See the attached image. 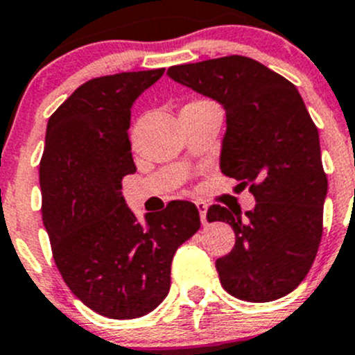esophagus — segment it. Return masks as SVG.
Returning a JSON list of instances; mask_svg holds the SVG:
<instances>
[{
    "label": "esophagus",
    "mask_w": 355,
    "mask_h": 355,
    "mask_svg": "<svg viewBox=\"0 0 355 355\" xmlns=\"http://www.w3.org/2000/svg\"><path fill=\"white\" fill-rule=\"evenodd\" d=\"M196 206H198L199 209V216H200V221H202V225L207 223L206 220V213H207V204L202 202V200H196Z\"/></svg>",
    "instance_id": "obj_1"
}]
</instances>
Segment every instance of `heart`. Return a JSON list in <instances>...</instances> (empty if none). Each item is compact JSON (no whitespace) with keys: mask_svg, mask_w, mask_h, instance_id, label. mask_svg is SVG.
I'll return each mask as SVG.
<instances>
[{"mask_svg":"<svg viewBox=\"0 0 355 355\" xmlns=\"http://www.w3.org/2000/svg\"><path fill=\"white\" fill-rule=\"evenodd\" d=\"M206 103H209V101H204V99H194V101L187 103V105H185V106H184V108H191V106H199V105H206Z\"/></svg>","mask_w":355,"mask_h":355,"instance_id":"1","label":"heart"}]
</instances>
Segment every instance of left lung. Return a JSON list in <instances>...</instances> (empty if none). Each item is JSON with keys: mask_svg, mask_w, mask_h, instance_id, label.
Masks as SVG:
<instances>
[{"mask_svg": "<svg viewBox=\"0 0 355 355\" xmlns=\"http://www.w3.org/2000/svg\"><path fill=\"white\" fill-rule=\"evenodd\" d=\"M173 80L221 103L227 132L220 168L256 198L245 211L213 204L207 221H225L235 245L216 259L228 293L247 302L287 295L309 273L323 235L328 178L320 135L292 82L247 56L168 68Z\"/></svg>", "mask_w": 355, "mask_h": 355, "instance_id": "left-lung-1", "label": "left lung"}]
</instances>
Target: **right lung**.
<instances>
[{
	"mask_svg": "<svg viewBox=\"0 0 355 355\" xmlns=\"http://www.w3.org/2000/svg\"><path fill=\"white\" fill-rule=\"evenodd\" d=\"M164 68L91 78L49 116L39 163L41 213L53 259L89 309L134 320L170 290L175 250L200 228L189 200L146 214L142 227L125 204L121 180L135 173L130 108Z\"/></svg>",
	"mask_w": 355,
	"mask_h": 355,
	"instance_id": "obj_1",
	"label": "right lung"
}]
</instances>
